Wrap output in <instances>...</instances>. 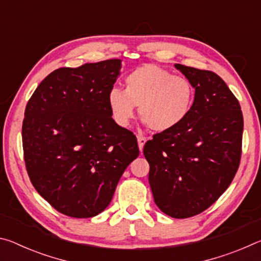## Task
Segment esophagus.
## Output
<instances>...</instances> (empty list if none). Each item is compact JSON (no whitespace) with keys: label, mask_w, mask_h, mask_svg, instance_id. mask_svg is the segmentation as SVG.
<instances>
[{"label":"esophagus","mask_w":261,"mask_h":261,"mask_svg":"<svg viewBox=\"0 0 261 261\" xmlns=\"http://www.w3.org/2000/svg\"><path fill=\"white\" fill-rule=\"evenodd\" d=\"M137 140H138V146H139V149H140L141 152H143L144 145L146 144L147 138H146V137H144V136H138V137H137Z\"/></svg>","instance_id":"obj_1"}]
</instances>
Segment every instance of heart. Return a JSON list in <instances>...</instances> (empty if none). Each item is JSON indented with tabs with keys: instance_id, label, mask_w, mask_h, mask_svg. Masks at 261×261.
Listing matches in <instances>:
<instances>
[{
	"instance_id": "b5f03b06",
	"label": "heart",
	"mask_w": 261,
	"mask_h": 261,
	"mask_svg": "<svg viewBox=\"0 0 261 261\" xmlns=\"http://www.w3.org/2000/svg\"><path fill=\"white\" fill-rule=\"evenodd\" d=\"M107 100L113 120L120 126L130 124L136 106H139V116L149 129L167 132L187 120L194 88L187 78L175 76L155 64H145L125 77L124 91L112 88Z\"/></svg>"
}]
</instances>
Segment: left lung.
Wrapping results in <instances>:
<instances>
[{"mask_svg": "<svg viewBox=\"0 0 261 261\" xmlns=\"http://www.w3.org/2000/svg\"><path fill=\"white\" fill-rule=\"evenodd\" d=\"M194 88L182 124L153 136L144 146L148 182L163 213L187 219L214 204L235 177L242 154L243 115L218 74L175 64Z\"/></svg>", "mask_w": 261, "mask_h": 261, "instance_id": "left-lung-1", "label": "left lung"}]
</instances>
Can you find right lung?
<instances>
[{
	"instance_id": "obj_1",
	"label": "right lung",
	"mask_w": 261,
	"mask_h": 261,
	"mask_svg": "<svg viewBox=\"0 0 261 261\" xmlns=\"http://www.w3.org/2000/svg\"><path fill=\"white\" fill-rule=\"evenodd\" d=\"M121 62L57 69L26 105L21 136L29 177L43 199L71 218L105 211L139 155L136 136L113 120L108 107Z\"/></svg>"
}]
</instances>
